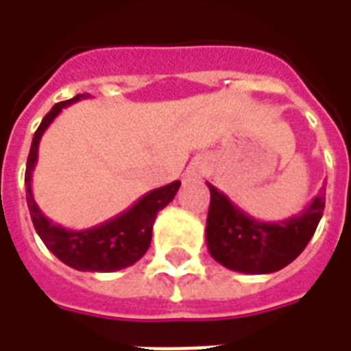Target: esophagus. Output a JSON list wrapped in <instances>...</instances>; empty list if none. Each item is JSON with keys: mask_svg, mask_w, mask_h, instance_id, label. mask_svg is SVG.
I'll return each mask as SVG.
<instances>
[{"mask_svg": "<svg viewBox=\"0 0 351 351\" xmlns=\"http://www.w3.org/2000/svg\"><path fill=\"white\" fill-rule=\"evenodd\" d=\"M208 173V163L206 161H197V163H193L188 171V176L190 178H201V176H205Z\"/></svg>", "mask_w": 351, "mask_h": 351, "instance_id": "1", "label": "esophagus"}]
</instances>
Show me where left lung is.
<instances>
[{
    "instance_id": "left-lung-1",
    "label": "left lung",
    "mask_w": 351,
    "mask_h": 351,
    "mask_svg": "<svg viewBox=\"0 0 351 351\" xmlns=\"http://www.w3.org/2000/svg\"><path fill=\"white\" fill-rule=\"evenodd\" d=\"M210 206L206 218V246L216 261L231 271L267 274L284 269L301 254L324 216L322 188L302 213L278 221H259L206 182Z\"/></svg>"
}]
</instances>
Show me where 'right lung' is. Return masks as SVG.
Segmentation results:
<instances>
[{
  "mask_svg": "<svg viewBox=\"0 0 351 351\" xmlns=\"http://www.w3.org/2000/svg\"><path fill=\"white\" fill-rule=\"evenodd\" d=\"M86 97H90V93H79L73 99L60 101L50 108L49 114L43 118L41 125L35 131L29 156H27L26 176H24L26 201L37 235L41 237L45 246L60 261H64L65 265H69L77 271L112 272L137 263L138 259L145 256L150 246V241H152L156 216L161 208H165L175 199L180 182L175 180L167 186L148 191L128 210H123L122 214L103 221L95 228L73 231V229H65L49 220L35 203L34 191H32V175H34L35 163H37L39 141L47 128L54 122V118L62 112V108L69 107L75 101L86 99Z\"/></svg>",
  "mask_w": 351,
  "mask_h": 351,
  "instance_id": "1",
  "label": "right lung"
}]
</instances>
